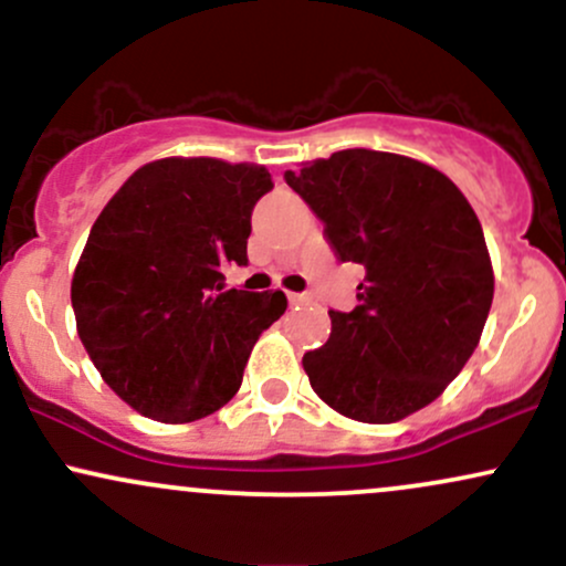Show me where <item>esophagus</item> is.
I'll use <instances>...</instances> for the list:
<instances>
[{
  "instance_id": "1",
  "label": "esophagus",
  "mask_w": 566,
  "mask_h": 566,
  "mask_svg": "<svg viewBox=\"0 0 566 566\" xmlns=\"http://www.w3.org/2000/svg\"><path fill=\"white\" fill-rule=\"evenodd\" d=\"M290 301L295 305H305V303H311V295H308V292H292Z\"/></svg>"
}]
</instances>
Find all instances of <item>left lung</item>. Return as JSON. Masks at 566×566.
<instances>
[{
	"mask_svg": "<svg viewBox=\"0 0 566 566\" xmlns=\"http://www.w3.org/2000/svg\"><path fill=\"white\" fill-rule=\"evenodd\" d=\"M343 263L365 265L354 311L303 356L324 405L359 423H396L441 396L479 346L492 295L476 212L426 161L348 148L284 172Z\"/></svg>",
	"mask_w": 566,
	"mask_h": 566,
	"instance_id": "left-lung-1",
	"label": "left lung"
}]
</instances>
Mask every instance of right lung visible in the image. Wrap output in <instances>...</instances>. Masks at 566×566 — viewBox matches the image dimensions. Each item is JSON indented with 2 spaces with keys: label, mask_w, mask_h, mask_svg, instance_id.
Listing matches in <instances>:
<instances>
[{
  "label": "right lung",
  "mask_w": 566,
  "mask_h": 566,
  "mask_svg": "<svg viewBox=\"0 0 566 566\" xmlns=\"http://www.w3.org/2000/svg\"><path fill=\"white\" fill-rule=\"evenodd\" d=\"M263 165L167 157L143 165L103 207L84 244L71 305L82 346L108 388L159 423L229 405L252 346L287 308L276 292L226 290L247 263Z\"/></svg>",
  "instance_id": "1"
}]
</instances>
